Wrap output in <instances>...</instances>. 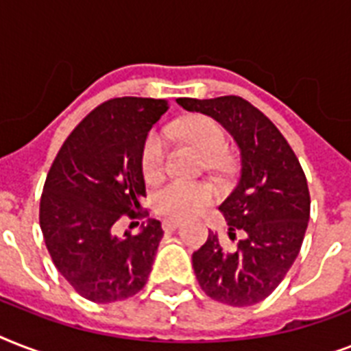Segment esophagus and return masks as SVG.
I'll list each match as a JSON object with an SVG mask.
<instances>
[{
    "mask_svg": "<svg viewBox=\"0 0 351 351\" xmlns=\"http://www.w3.org/2000/svg\"><path fill=\"white\" fill-rule=\"evenodd\" d=\"M180 226V222L175 219H164L162 220V230L164 231H175Z\"/></svg>",
    "mask_w": 351,
    "mask_h": 351,
    "instance_id": "esophagus-1",
    "label": "esophagus"
}]
</instances>
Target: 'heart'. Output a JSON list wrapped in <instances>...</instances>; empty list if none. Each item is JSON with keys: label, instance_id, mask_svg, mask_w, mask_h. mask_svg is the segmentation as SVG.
I'll return each mask as SVG.
<instances>
[{"label": "heart", "instance_id": "heart-1", "mask_svg": "<svg viewBox=\"0 0 351 351\" xmlns=\"http://www.w3.org/2000/svg\"><path fill=\"white\" fill-rule=\"evenodd\" d=\"M165 134L173 140H180L197 149L204 158L217 164L228 149V136L219 121L208 117H193L187 120L173 121L165 127ZM140 167L143 178L154 184L164 178L167 171V145L160 132H151L142 145ZM217 191L202 182L175 180L160 187L153 195V208L156 213L169 219H187L211 206Z\"/></svg>", "mask_w": 351, "mask_h": 351}]
</instances>
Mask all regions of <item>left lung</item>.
<instances>
[{
	"label": "left lung",
	"instance_id": "8db88e82",
	"mask_svg": "<svg viewBox=\"0 0 351 351\" xmlns=\"http://www.w3.org/2000/svg\"><path fill=\"white\" fill-rule=\"evenodd\" d=\"M187 111L204 112L233 134L242 154L239 186L220 206L234 250L209 231L193 253L200 288L213 300L251 306L273 293L293 266L310 220V189L297 154L277 125L240 96L180 98Z\"/></svg>",
	"mask_w": 351,
	"mask_h": 351
}]
</instances>
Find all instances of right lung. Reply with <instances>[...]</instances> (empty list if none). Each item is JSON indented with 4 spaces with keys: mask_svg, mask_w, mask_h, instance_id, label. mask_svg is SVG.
<instances>
[{
    "mask_svg": "<svg viewBox=\"0 0 351 351\" xmlns=\"http://www.w3.org/2000/svg\"><path fill=\"white\" fill-rule=\"evenodd\" d=\"M167 109L169 101L154 98L104 101L74 127L49 169L41 233L58 271L87 300L117 302L147 284L162 226L149 220L142 233L121 239L114 228L147 215L140 153Z\"/></svg>",
    "mask_w": 351,
    "mask_h": 351,
    "instance_id": "add662e5",
    "label": "right lung"
}]
</instances>
